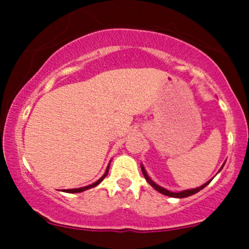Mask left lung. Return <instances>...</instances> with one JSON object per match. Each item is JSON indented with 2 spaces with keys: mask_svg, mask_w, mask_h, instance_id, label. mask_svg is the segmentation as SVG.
<instances>
[{
  "mask_svg": "<svg viewBox=\"0 0 249 249\" xmlns=\"http://www.w3.org/2000/svg\"><path fill=\"white\" fill-rule=\"evenodd\" d=\"M224 165H225V164H224ZM224 165H222V167H224ZM222 167H221V168H222ZM221 168H220V170H221ZM142 174H144L145 179H146V181L148 182V184L151 185V186H152V187L154 188V190H156V191H158V192H160L161 194H165V196H172V198H186V196H193V194L198 193L200 190H202V188H205V187H206L207 185L210 184L211 181H212V179H211L210 181H207L206 184L201 185V186H200V187L192 188V190L181 191V192H177V193H176V192H171V191H168V190H166V188H164V187L159 186V185H157L156 182L152 181V179H151L150 177L147 176L146 171H145V168H144V166H142Z\"/></svg>",
  "mask_w": 249,
  "mask_h": 249,
  "instance_id": "obj_1",
  "label": "left lung"
}]
</instances>
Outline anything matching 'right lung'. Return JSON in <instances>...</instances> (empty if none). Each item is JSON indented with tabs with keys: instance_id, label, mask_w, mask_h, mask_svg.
I'll return each instance as SVG.
<instances>
[{
	"instance_id": "add662e5",
	"label": "right lung",
	"mask_w": 249,
	"mask_h": 249,
	"mask_svg": "<svg viewBox=\"0 0 249 249\" xmlns=\"http://www.w3.org/2000/svg\"><path fill=\"white\" fill-rule=\"evenodd\" d=\"M108 167H110V164H108V166H107V171H105V173L103 174V176H102V178H99L98 180H97L96 182H93V184H91V185H88V186H85V187L72 188V190H64V192H68V193H79V192H83V191H87V190H89V188L96 187L97 185H98L99 182H102V181H103V179H104L105 177L107 176V172H108Z\"/></svg>"
}]
</instances>
